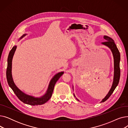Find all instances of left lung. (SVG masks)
Listing matches in <instances>:
<instances>
[{
	"instance_id": "left-lung-1",
	"label": "left lung",
	"mask_w": 128,
	"mask_h": 128,
	"mask_svg": "<svg viewBox=\"0 0 128 128\" xmlns=\"http://www.w3.org/2000/svg\"><path fill=\"white\" fill-rule=\"evenodd\" d=\"M104 38L105 39L106 41L102 42V44L104 45L107 46L110 49L114 59V82L112 85V88L109 91L107 95L105 97V98L102 100L101 102H104L108 99L112 94L113 93L114 91L116 89V86H118L120 76V52L117 48V46L114 42V40L110 37L104 36ZM75 96V95H74Z\"/></svg>"
}]
</instances>
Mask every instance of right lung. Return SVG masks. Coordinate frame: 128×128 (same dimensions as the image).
I'll return each mask as SVG.
<instances>
[{
	"label": "right lung",
	"mask_w": 128,
	"mask_h": 128,
	"mask_svg": "<svg viewBox=\"0 0 128 128\" xmlns=\"http://www.w3.org/2000/svg\"><path fill=\"white\" fill-rule=\"evenodd\" d=\"M22 38V37H21V39ZM16 49V46H14L10 51L8 58V65L6 71V76L9 86L12 89L13 91L14 92L16 96L19 98V100H21L24 103L33 106L42 105L44 104L51 98L54 90V86L56 82L60 78V77L63 74L64 72H60L54 76L49 84L48 89L46 91V93L43 96L39 98H36L32 96L27 95L18 89V87L14 84V82H13L12 77V60Z\"/></svg>",
	"instance_id": "obj_1"
}]
</instances>
